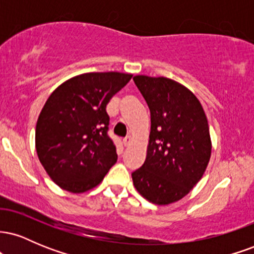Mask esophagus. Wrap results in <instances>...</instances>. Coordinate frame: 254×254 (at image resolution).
Returning <instances> with one entry per match:
<instances>
[{"label":"esophagus","instance_id":"34e87169","mask_svg":"<svg viewBox=\"0 0 254 254\" xmlns=\"http://www.w3.org/2000/svg\"><path fill=\"white\" fill-rule=\"evenodd\" d=\"M123 143H124L125 147H127V145H129V144L131 143V136H127V137H125V138L123 139Z\"/></svg>","mask_w":254,"mask_h":254}]
</instances>
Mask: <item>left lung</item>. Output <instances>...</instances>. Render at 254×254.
Returning a JSON list of instances; mask_svg holds the SVG:
<instances>
[{"instance_id": "left-lung-1", "label": "left lung", "mask_w": 254, "mask_h": 254, "mask_svg": "<svg viewBox=\"0 0 254 254\" xmlns=\"http://www.w3.org/2000/svg\"><path fill=\"white\" fill-rule=\"evenodd\" d=\"M137 88L150 110L147 157L132 172L136 190L159 205L177 202L199 182L209 164L208 119L196 95L167 77L137 75Z\"/></svg>"}]
</instances>
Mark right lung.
<instances>
[{
	"mask_svg": "<svg viewBox=\"0 0 254 254\" xmlns=\"http://www.w3.org/2000/svg\"><path fill=\"white\" fill-rule=\"evenodd\" d=\"M132 77L86 72L65 81L46 100L37 122L36 149L46 173L63 190L81 193L100 184L117 162L106 105Z\"/></svg>",
	"mask_w": 254,
	"mask_h": 254,
	"instance_id": "1",
	"label": "right lung"
}]
</instances>
